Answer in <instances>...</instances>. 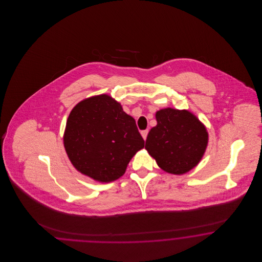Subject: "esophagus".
<instances>
[{"instance_id": "obj_1", "label": "esophagus", "mask_w": 262, "mask_h": 262, "mask_svg": "<svg viewBox=\"0 0 262 262\" xmlns=\"http://www.w3.org/2000/svg\"><path fill=\"white\" fill-rule=\"evenodd\" d=\"M147 135H148V129H145V130H142V132H141V136H142V137H143V139H144V140L146 139Z\"/></svg>"}]
</instances>
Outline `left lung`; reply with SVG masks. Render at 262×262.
<instances>
[{"mask_svg":"<svg viewBox=\"0 0 262 262\" xmlns=\"http://www.w3.org/2000/svg\"><path fill=\"white\" fill-rule=\"evenodd\" d=\"M157 125L150 129L145 148L164 171L185 174L203 156L208 134L198 118L188 111L172 108L156 113Z\"/></svg>","mask_w":262,"mask_h":262,"instance_id":"obj_1","label":"left lung"}]
</instances>
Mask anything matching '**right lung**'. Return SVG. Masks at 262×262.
Listing matches in <instances>:
<instances>
[{"label": "right lung", "instance_id": "right-lung-1", "mask_svg": "<svg viewBox=\"0 0 262 262\" xmlns=\"http://www.w3.org/2000/svg\"><path fill=\"white\" fill-rule=\"evenodd\" d=\"M67 154L80 173L102 183L125 174L144 140L133 117L108 95L78 103L70 114L63 137Z\"/></svg>", "mask_w": 262, "mask_h": 262}]
</instances>
